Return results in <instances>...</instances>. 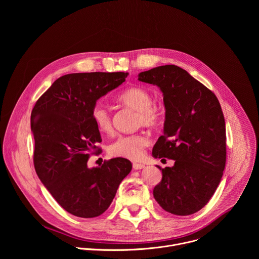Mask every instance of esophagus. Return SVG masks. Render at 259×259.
Masks as SVG:
<instances>
[{
  "instance_id": "obj_1",
  "label": "esophagus",
  "mask_w": 259,
  "mask_h": 259,
  "mask_svg": "<svg viewBox=\"0 0 259 259\" xmlns=\"http://www.w3.org/2000/svg\"><path fill=\"white\" fill-rule=\"evenodd\" d=\"M144 165L143 164H138V163H133V169L134 170H140L143 169Z\"/></svg>"
}]
</instances>
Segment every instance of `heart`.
<instances>
[{"label": "heart", "mask_w": 259, "mask_h": 259, "mask_svg": "<svg viewBox=\"0 0 259 259\" xmlns=\"http://www.w3.org/2000/svg\"><path fill=\"white\" fill-rule=\"evenodd\" d=\"M118 101L129 108L136 110V125L144 127H156L161 120L160 108L153 104V95L143 88L131 87L124 90L119 96ZM92 120L96 128L105 134L113 130V118L109 109L97 103L91 112ZM149 138L143 133L125 134L117 136L108 145V154L113 157L138 160L143 154L144 147L149 145Z\"/></svg>", "instance_id": "b5f03b06"}]
</instances>
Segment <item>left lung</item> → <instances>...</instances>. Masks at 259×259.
I'll use <instances>...</instances> for the list:
<instances>
[{
  "instance_id": "8db88e82",
  "label": "left lung",
  "mask_w": 259,
  "mask_h": 259,
  "mask_svg": "<svg viewBox=\"0 0 259 259\" xmlns=\"http://www.w3.org/2000/svg\"><path fill=\"white\" fill-rule=\"evenodd\" d=\"M138 80L160 87L164 95V134L155 158L175 161L160 168L163 177L154 197L167 212L191 215L214 195L227 160L226 122L215 94L183 68L168 64L142 71Z\"/></svg>"
}]
</instances>
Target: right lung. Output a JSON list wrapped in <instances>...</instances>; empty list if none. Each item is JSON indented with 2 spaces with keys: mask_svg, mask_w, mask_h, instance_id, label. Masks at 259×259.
Wrapping results in <instances>:
<instances>
[{
  "mask_svg": "<svg viewBox=\"0 0 259 259\" xmlns=\"http://www.w3.org/2000/svg\"><path fill=\"white\" fill-rule=\"evenodd\" d=\"M128 72H81L58 78L31 110L33 165L40 180L68 213L102 214L113 202L132 164L124 158L88 168L101 141L91 112L97 99L120 86Z\"/></svg>",
  "mask_w": 259,
  "mask_h": 259,
  "instance_id": "obj_1",
  "label": "right lung"
}]
</instances>
